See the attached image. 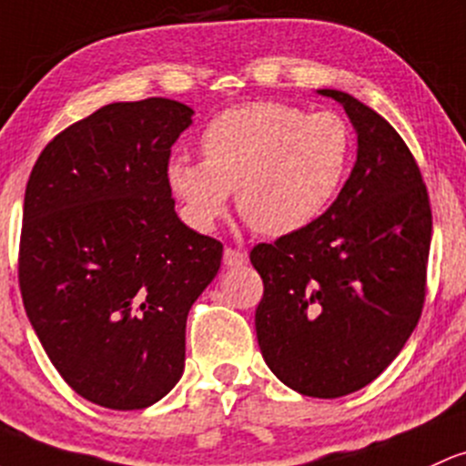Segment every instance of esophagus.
<instances>
[{"label":"esophagus","instance_id":"obj_1","mask_svg":"<svg viewBox=\"0 0 466 466\" xmlns=\"http://www.w3.org/2000/svg\"><path fill=\"white\" fill-rule=\"evenodd\" d=\"M245 260H248V257H245V252H241V249L225 248V252H223L225 268H241V265H245Z\"/></svg>","mask_w":466,"mask_h":466}]
</instances>
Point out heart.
I'll list each match as a JSON object with an SVG mask.
<instances>
[{"label": "heart", "instance_id": "heart-1", "mask_svg": "<svg viewBox=\"0 0 466 466\" xmlns=\"http://www.w3.org/2000/svg\"><path fill=\"white\" fill-rule=\"evenodd\" d=\"M203 161L175 158L167 183L197 228H212L237 190L257 232L289 234L314 223L340 192L354 158V132L339 112L283 101L223 110L201 135Z\"/></svg>", "mask_w": 466, "mask_h": 466}]
</instances>
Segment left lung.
<instances>
[{
    "mask_svg": "<svg viewBox=\"0 0 466 466\" xmlns=\"http://www.w3.org/2000/svg\"><path fill=\"white\" fill-rule=\"evenodd\" d=\"M358 157L336 201L308 228L249 252L263 279L260 354L276 378L311 398H340L376 380L420 320L431 203L402 137L340 90Z\"/></svg>",
    "mask_w": 466,
    "mask_h": 466,
    "instance_id": "obj_1",
    "label": "left lung"
}]
</instances>
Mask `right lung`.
Segmentation results:
<instances>
[{"mask_svg": "<svg viewBox=\"0 0 466 466\" xmlns=\"http://www.w3.org/2000/svg\"><path fill=\"white\" fill-rule=\"evenodd\" d=\"M192 108L150 96L61 130L33 166L17 276L61 378L116 411L161 400L183 374L186 320L223 243L178 221L167 183Z\"/></svg>", "mask_w": 466, "mask_h": 466, "instance_id": "right-lung-1", "label": "right lung"}]
</instances>
